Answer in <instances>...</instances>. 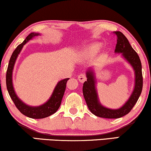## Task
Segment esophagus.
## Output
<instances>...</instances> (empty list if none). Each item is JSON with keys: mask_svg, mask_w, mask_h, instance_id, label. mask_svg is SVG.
<instances>
[{"mask_svg": "<svg viewBox=\"0 0 151 151\" xmlns=\"http://www.w3.org/2000/svg\"><path fill=\"white\" fill-rule=\"evenodd\" d=\"M78 79H79V81L80 82H81V83H83L86 80V77L85 76V74H80L78 75Z\"/></svg>", "mask_w": 151, "mask_h": 151, "instance_id": "1", "label": "esophagus"}]
</instances>
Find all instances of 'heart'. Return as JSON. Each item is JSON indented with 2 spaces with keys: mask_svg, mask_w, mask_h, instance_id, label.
Returning a JSON list of instances; mask_svg holds the SVG:
<instances>
[{
  "mask_svg": "<svg viewBox=\"0 0 151 151\" xmlns=\"http://www.w3.org/2000/svg\"><path fill=\"white\" fill-rule=\"evenodd\" d=\"M100 48V45L99 43H94L90 45L87 47L83 49L81 53V57L83 58H88V57H92L95 53H98L99 49Z\"/></svg>",
  "mask_w": 151,
  "mask_h": 151,
  "instance_id": "obj_1",
  "label": "heart"
}]
</instances>
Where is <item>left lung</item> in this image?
Listing matches in <instances>:
<instances>
[{"label": "left lung", "mask_w": 151, "mask_h": 151, "mask_svg": "<svg viewBox=\"0 0 151 151\" xmlns=\"http://www.w3.org/2000/svg\"><path fill=\"white\" fill-rule=\"evenodd\" d=\"M114 34L117 37L116 53H122L123 58L131 65L135 73V83L133 92L128 100L121 108L111 109L102 106L99 99L95 88V77L94 72L90 68L86 72L87 81L83 83V94L88 107L91 113L101 118H118L129 113L136 104L140 96L143 88V77L142 63L137 53L132 47L128 40L121 32L116 31Z\"/></svg>", "instance_id": "8db88e82"}]
</instances>
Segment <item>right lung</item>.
<instances>
[{
    "label": "right lung",
    "mask_w": 151,
    "mask_h": 151,
    "mask_svg": "<svg viewBox=\"0 0 151 151\" xmlns=\"http://www.w3.org/2000/svg\"><path fill=\"white\" fill-rule=\"evenodd\" d=\"M37 35H40V33H30L22 44L17 46L15 50L13 51L10 59H9L6 73L7 89L9 96L14 103L15 106H17V108L18 109L21 113L24 115L31 118H35V119L48 117V116L56 113L58 108L60 107V104H61L63 97L65 91L67 81L69 80V78H67V79H63L59 81L53 90V92L49 100L42 105L39 106H30L26 105L17 97L12 84V71L14 69L15 61H16L18 55L19 54L20 51H22L25 44L35 36Z\"/></svg>",
    "instance_id": "1"
}]
</instances>
